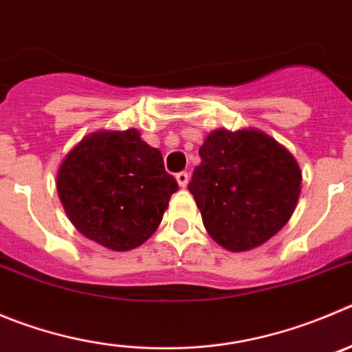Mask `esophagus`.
<instances>
[{"mask_svg":"<svg viewBox=\"0 0 352 352\" xmlns=\"http://www.w3.org/2000/svg\"><path fill=\"white\" fill-rule=\"evenodd\" d=\"M175 177H177V182H179L180 187H186L187 182H189V175H187V172H179Z\"/></svg>","mask_w":352,"mask_h":352,"instance_id":"obj_1","label":"esophagus"}]
</instances>
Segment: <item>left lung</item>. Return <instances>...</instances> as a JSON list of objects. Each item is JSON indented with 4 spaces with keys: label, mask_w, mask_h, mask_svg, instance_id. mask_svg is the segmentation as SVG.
<instances>
[{
    "label": "left lung",
    "mask_w": 352,
    "mask_h": 352,
    "mask_svg": "<svg viewBox=\"0 0 352 352\" xmlns=\"http://www.w3.org/2000/svg\"><path fill=\"white\" fill-rule=\"evenodd\" d=\"M189 191L208 234L229 252L261 246L297 206L302 172L288 149L264 131H212L199 147Z\"/></svg>",
    "instance_id": "left-lung-1"
}]
</instances>
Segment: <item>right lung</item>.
<instances>
[{
    "instance_id": "obj_1",
    "label": "right lung",
    "mask_w": 352,
    "mask_h": 352,
    "mask_svg": "<svg viewBox=\"0 0 352 352\" xmlns=\"http://www.w3.org/2000/svg\"><path fill=\"white\" fill-rule=\"evenodd\" d=\"M179 184L163 154L135 128L95 131L69 151L57 173V192L69 221L83 236L126 252L153 236Z\"/></svg>"
}]
</instances>
